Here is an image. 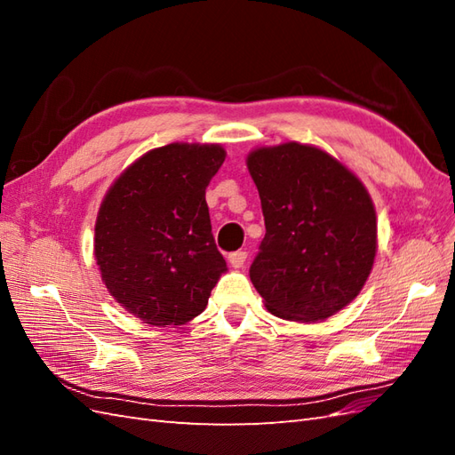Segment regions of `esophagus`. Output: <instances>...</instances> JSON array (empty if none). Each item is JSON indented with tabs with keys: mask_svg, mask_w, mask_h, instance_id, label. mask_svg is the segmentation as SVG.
<instances>
[{
	"mask_svg": "<svg viewBox=\"0 0 455 455\" xmlns=\"http://www.w3.org/2000/svg\"><path fill=\"white\" fill-rule=\"evenodd\" d=\"M246 252H243V250H238V252H233L228 254V264L233 266L235 269H240L244 264H246Z\"/></svg>",
	"mask_w": 455,
	"mask_h": 455,
	"instance_id": "esophagus-1",
	"label": "esophagus"
}]
</instances>
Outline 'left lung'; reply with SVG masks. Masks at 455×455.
Listing matches in <instances>:
<instances>
[{
	"label": "left lung",
	"instance_id": "8db88e82",
	"mask_svg": "<svg viewBox=\"0 0 455 455\" xmlns=\"http://www.w3.org/2000/svg\"><path fill=\"white\" fill-rule=\"evenodd\" d=\"M266 236L250 279L283 321L321 323L360 295L377 254V215L362 180L332 154L295 140L246 156Z\"/></svg>",
	"mask_w": 455,
	"mask_h": 455
}]
</instances>
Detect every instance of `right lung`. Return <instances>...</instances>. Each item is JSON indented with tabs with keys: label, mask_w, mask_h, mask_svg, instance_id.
I'll return each instance as SVG.
<instances>
[{
	"label": "right lung",
	"mask_w": 455,
	"mask_h": 455,
	"mask_svg": "<svg viewBox=\"0 0 455 455\" xmlns=\"http://www.w3.org/2000/svg\"><path fill=\"white\" fill-rule=\"evenodd\" d=\"M225 158L220 144L172 142L142 154L105 193L95 262L111 297L142 323L188 324L227 272L205 201Z\"/></svg>",
	"instance_id": "right-lung-1"
}]
</instances>
